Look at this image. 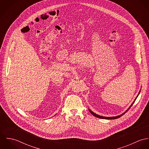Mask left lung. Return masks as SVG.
I'll use <instances>...</instances> for the list:
<instances>
[{"label":"left lung","mask_w":149,"mask_h":149,"mask_svg":"<svg viewBox=\"0 0 149 149\" xmlns=\"http://www.w3.org/2000/svg\"><path fill=\"white\" fill-rule=\"evenodd\" d=\"M140 92H141V91H139V93H138V96H136V99H135V100L133 102V103L131 104V105L130 106V107L128 108L127 110H126V111H125L123 113H122V114H121L120 115H119V116H113V117H106V116H100V115H97V114H96L95 113H94V112H93L91 109H89V112L93 115V116H95V117H97V118H100V119H118V118H120L121 116H122L123 115H124L127 111L130 108V107L132 106V104L134 103V102H135V100L136 99V98H137V97L138 96V95H139V93H140Z\"/></svg>","instance_id":"8db88e82"}]
</instances>
